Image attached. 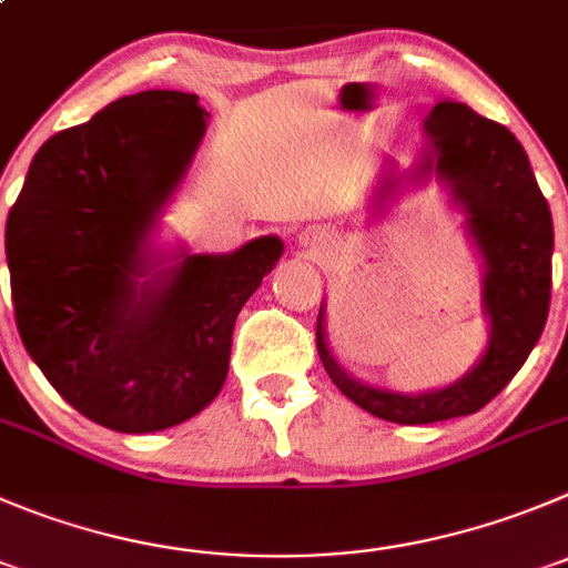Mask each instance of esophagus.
<instances>
[{"instance_id": "esophagus-1", "label": "esophagus", "mask_w": 568, "mask_h": 568, "mask_svg": "<svg viewBox=\"0 0 568 568\" xmlns=\"http://www.w3.org/2000/svg\"><path fill=\"white\" fill-rule=\"evenodd\" d=\"M298 242L304 247H315V245H321L323 242V234H321V229H306V231H301L298 234Z\"/></svg>"}]
</instances>
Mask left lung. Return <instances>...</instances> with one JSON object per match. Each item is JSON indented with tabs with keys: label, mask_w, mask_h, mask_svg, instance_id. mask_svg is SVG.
Wrapping results in <instances>:
<instances>
[{
	"label": "left lung",
	"mask_w": 568,
	"mask_h": 568,
	"mask_svg": "<svg viewBox=\"0 0 568 568\" xmlns=\"http://www.w3.org/2000/svg\"><path fill=\"white\" fill-rule=\"evenodd\" d=\"M424 139L426 148L413 170L398 172L387 161L374 189V212H385L404 181L420 183L435 175L449 189L483 258V315L488 317L483 356L452 385L409 396L345 374L328 348L326 304L317 315V354L337 390L365 413L393 424L460 418L499 396L536 348L552 290V214L518 139L455 100L432 108L424 119Z\"/></svg>",
	"instance_id": "8db88e82"
}]
</instances>
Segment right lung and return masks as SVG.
Returning <instances> with one entry per match:
<instances>
[{"instance_id": "right-lung-1", "label": "right lung", "mask_w": 568, "mask_h": 568, "mask_svg": "<svg viewBox=\"0 0 568 568\" xmlns=\"http://www.w3.org/2000/svg\"><path fill=\"white\" fill-rule=\"evenodd\" d=\"M206 125L197 94L122 97L41 144L8 214L21 343L113 432L170 429L217 398L236 315L284 253L278 236L234 253L155 247Z\"/></svg>"}]
</instances>
